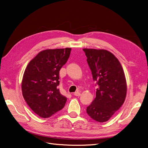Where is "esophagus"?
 Here are the masks:
<instances>
[{"label":"esophagus","mask_w":148,"mask_h":148,"mask_svg":"<svg viewBox=\"0 0 148 148\" xmlns=\"http://www.w3.org/2000/svg\"><path fill=\"white\" fill-rule=\"evenodd\" d=\"M74 95L75 96H80V92L79 91H77V92H75Z\"/></svg>","instance_id":"esophagus-1"}]
</instances>
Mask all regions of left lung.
I'll return each instance as SVG.
<instances>
[{
  "label": "left lung",
  "mask_w": 148,
  "mask_h": 148,
  "mask_svg": "<svg viewBox=\"0 0 148 148\" xmlns=\"http://www.w3.org/2000/svg\"><path fill=\"white\" fill-rule=\"evenodd\" d=\"M87 62L96 81L95 98L86 108L93 120L107 121L125 101L127 86L123 69L119 60L105 49L85 48Z\"/></svg>",
  "instance_id": "left-lung-1"
}]
</instances>
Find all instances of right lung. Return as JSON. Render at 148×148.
<instances>
[{
	"mask_svg": "<svg viewBox=\"0 0 148 148\" xmlns=\"http://www.w3.org/2000/svg\"><path fill=\"white\" fill-rule=\"evenodd\" d=\"M71 48L46 49L27 65L22 91L28 105L38 116L51 117L65 106L66 97L60 92L59 71L69 57Z\"/></svg>",
	"mask_w": 148,
	"mask_h": 148,
	"instance_id": "add662e5",
	"label": "right lung"
}]
</instances>
